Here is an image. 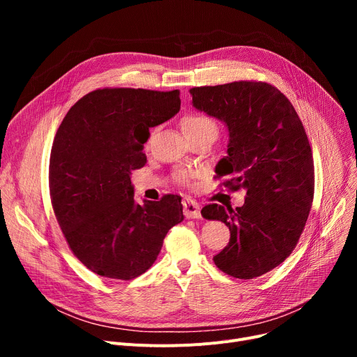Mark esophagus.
<instances>
[{"instance_id": "esophagus-1", "label": "esophagus", "mask_w": 357, "mask_h": 357, "mask_svg": "<svg viewBox=\"0 0 357 357\" xmlns=\"http://www.w3.org/2000/svg\"><path fill=\"white\" fill-rule=\"evenodd\" d=\"M182 207H183V214L186 218H199L201 217L199 204L195 199L185 198L182 201Z\"/></svg>"}]
</instances>
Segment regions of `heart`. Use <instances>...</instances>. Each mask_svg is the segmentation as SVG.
<instances>
[{
	"label": "heart",
	"instance_id": "1",
	"mask_svg": "<svg viewBox=\"0 0 357 357\" xmlns=\"http://www.w3.org/2000/svg\"><path fill=\"white\" fill-rule=\"evenodd\" d=\"M181 127L183 130L185 136L190 140L194 139H210L214 142L220 133V126L218 123L208 114L205 112H188L185 114L181 120ZM198 174L191 172V171H183V169H178V171L174 172V181L178 185L188 186L191 185L192 179H195Z\"/></svg>",
	"mask_w": 357,
	"mask_h": 357
}]
</instances>
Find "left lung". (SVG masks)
<instances>
[{"instance_id":"1","label":"left lung","mask_w":357,"mask_h":357,"mask_svg":"<svg viewBox=\"0 0 357 357\" xmlns=\"http://www.w3.org/2000/svg\"><path fill=\"white\" fill-rule=\"evenodd\" d=\"M194 107L229 127L227 156L215 167L220 183L246 190L236 210L208 204L207 220H221L230 241L214 256L215 266L233 278L253 279L279 266L301 237L314 198L312 150L301 119L276 86L234 81L190 89Z\"/></svg>"}]
</instances>
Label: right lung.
I'll use <instances>...</instances> for the list:
<instances>
[{"instance_id": "obj_1", "label": "right lung", "mask_w": 357, "mask_h": 357, "mask_svg": "<svg viewBox=\"0 0 357 357\" xmlns=\"http://www.w3.org/2000/svg\"><path fill=\"white\" fill-rule=\"evenodd\" d=\"M179 89L102 88L65 116L52 144V207L70 252L91 272L130 280L156 260L183 220L181 197L135 202L130 175L146 165L149 128L174 117Z\"/></svg>"}]
</instances>
